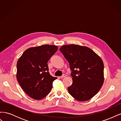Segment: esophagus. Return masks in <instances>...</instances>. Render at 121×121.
<instances>
[{
	"instance_id": "esophagus-1",
	"label": "esophagus",
	"mask_w": 121,
	"mask_h": 121,
	"mask_svg": "<svg viewBox=\"0 0 121 121\" xmlns=\"http://www.w3.org/2000/svg\"><path fill=\"white\" fill-rule=\"evenodd\" d=\"M67 76V75H65V74H63V75H62L60 77H61V78H64V77H66Z\"/></svg>"
}]
</instances>
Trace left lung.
Segmentation results:
<instances>
[{"mask_svg": "<svg viewBox=\"0 0 121 121\" xmlns=\"http://www.w3.org/2000/svg\"><path fill=\"white\" fill-rule=\"evenodd\" d=\"M60 52L69 62L73 83L69 93L76 99L85 101L92 98L104 81V65L101 58L85 46L71 44L62 46Z\"/></svg>", "mask_w": 121, "mask_h": 121, "instance_id": "left-lung-1", "label": "left lung"}]
</instances>
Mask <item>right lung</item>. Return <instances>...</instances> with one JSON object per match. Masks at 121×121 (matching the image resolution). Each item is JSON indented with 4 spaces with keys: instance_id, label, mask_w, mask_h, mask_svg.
Here are the masks:
<instances>
[{
    "instance_id": "obj_1",
    "label": "right lung",
    "mask_w": 121,
    "mask_h": 121,
    "mask_svg": "<svg viewBox=\"0 0 121 121\" xmlns=\"http://www.w3.org/2000/svg\"><path fill=\"white\" fill-rule=\"evenodd\" d=\"M56 45H43L26 50L17 64V78L28 95L36 100L50 92L56 79L48 72L47 62L57 50Z\"/></svg>"
}]
</instances>
